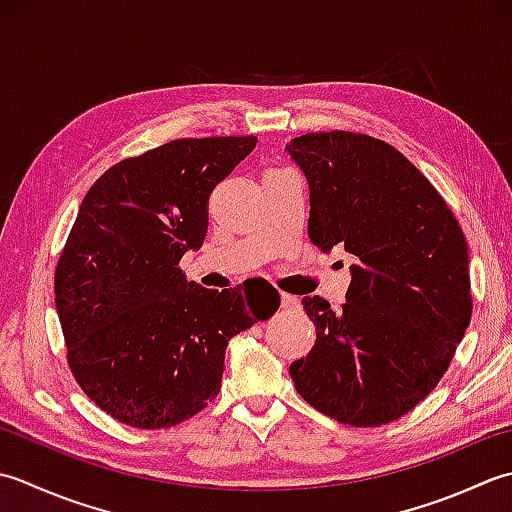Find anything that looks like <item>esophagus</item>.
<instances>
[{
  "mask_svg": "<svg viewBox=\"0 0 512 512\" xmlns=\"http://www.w3.org/2000/svg\"><path fill=\"white\" fill-rule=\"evenodd\" d=\"M280 305H283V309H298L300 302L296 296L291 294H285V291H280Z\"/></svg>",
  "mask_w": 512,
  "mask_h": 512,
  "instance_id": "esophagus-1",
  "label": "esophagus"
}]
</instances>
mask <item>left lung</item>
I'll return each instance as SVG.
<instances>
[{"label":"left lung","instance_id":"1","mask_svg":"<svg viewBox=\"0 0 512 512\" xmlns=\"http://www.w3.org/2000/svg\"><path fill=\"white\" fill-rule=\"evenodd\" d=\"M285 150L309 185L311 243L353 256L342 309L302 298L316 344L289 375L333 420L389 424L435 389L471 322L466 238L389 143L336 130L302 134Z\"/></svg>","mask_w":512,"mask_h":512}]
</instances>
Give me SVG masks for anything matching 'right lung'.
Instances as JSON below:
<instances>
[{"instance_id":"add662e5","label":"right lung","mask_w":512,"mask_h":512,"mask_svg":"<svg viewBox=\"0 0 512 512\" xmlns=\"http://www.w3.org/2000/svg\"><path fill=\"white\" fill-rule=\"evenodd\" d=\"M256 137L176 139L123 159L81 201L55 271L70 371L99 409L168 429L221 391L227 342L280 307L274 287L205 289L179 263L201 249L214 187Z\"/></svg>"}]
</instances>
